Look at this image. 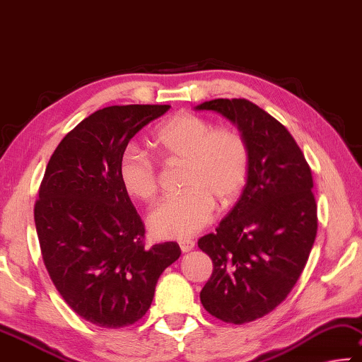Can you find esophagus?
<instances>
[{"mask_svg":"<svg viewBox=\"0 0 362 362\" xmlns=\"http://www.w3.org/2000/svg\"><path fill=\"white\" fill-rule=\"evenodd\" d=\"M195 247V242L194 240H191V239H182V240H180V248H181V252H191L192 248Z\"/></svg>","mask_w":362,"mask_h":362,"instance_id":"obj_1","label":"esophagus"}]
</instances>
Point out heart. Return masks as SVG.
Returning <instances> with one entry per match:
<instances>
[{
	"mask_svg": "<svg viewBox=\"0 0 362 362\" xmlns=\"http://www.w3.org/2000/svg\"><path fill=\"white\" fill-rule=\"evenodd\" d=\"M152 146L165 160L185 162L180 195L160 202L149 215L152 233L162 239H185L204 229L215 215V200L233 204L250 175V146L239 129L218 127L209 118L181 112L152 134ZM118 180L128 195L151 202L158 192V171L144 152L128 147L118 160Z\"/></svg>",
	"mask_w": 362,
	"mask_h": 362,
	"instance_id": "obj_1",
	"label": "heart"
}]
</instances>
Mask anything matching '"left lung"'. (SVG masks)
I'll list each match as a JSON object with an SVG mask.
<instances>
[{
	"label": "left lung",
	"mask_w": 362,
	"mask_h": 362,
	"mask_svg": "<svg viewBox=\"0 0 362 362\" xmlns=\"http://www.w3.org/2000/svg\"><path fill=\"white\" fill-rule=\"evenodd\" d=\"M250 146V175L216 233L199 239L213 272L200 301L216 319L245 324L279 306L305 269L317 234L313 175L288 129L252 100L213 99Z\"/></svg>",
	"instance_id": "1"
}]
</instances>
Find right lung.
Here are the masks:
<instances>
[{"label": "right lung", "mask_w": 362, "mask_h": 362, "mask_svg": "<svg viewBox=\"0 0 362 362\" xmlns=\"http://www.w3.org/2000/svg\"><path fill=\"white\" fill-rule=\"evenodd\" d=\"M170 105H110L65 134L35 202L47 274L76 315L105 329L138 322L162 272L180 258L176 242L146 245L141 216L118 180L129 139Z\"/></svg>", "instance_id": "obj_1"}]
</instances>
